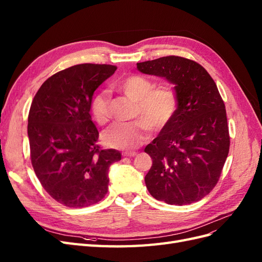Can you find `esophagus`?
I'll return each instance as SVG.
<instances>
[{
	"label": "esophagus",
	"mask_w": 262,
	"mask_h": 262,
	"mask_svg": "<svg viewBox=\"0 0 262 262\" xmlns=\"http://www.w3.org/2000/svg\"><path fill=\"white\" fill-rule=\"evenodd\" d=\"M122 155L125 157H134L137 155V152H124L122 153Z\"/></svg>",
	"instance_id": "obj_1"
}]
</instances>
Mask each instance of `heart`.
Returning <instances> with one entry per match:
<instances>
[{"instance_id": "heart-1", "label": "heart", "mask_w": 262, "mask_h": 262, "mask_svg": "<svg viewBox=\"0 0 262 262\" xmlns=\"http://www.w3.org/2000/svg\"><path fill=\"white\" fill-rule=\"evenodd\" d=\"M116 87L136 101L134 117L140 118L128 123H115L102 133L108 146L121 149L136 148L147 138L148 125L161 130L175 116L178 107L177 95L169 86L154 87L152 81L142 75H130L116 83ZM93 118L104 125L109 120V96L104 91L96 93L91 101Z\"/></svg>"}]
</instances>
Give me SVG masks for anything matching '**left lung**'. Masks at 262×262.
<instances>
[{
  "label": "left lung",
  "mask_w": 262,
  "mask_h": 262,
  "mask_svg": "<svg viewBox=\"0 0 262 262\" xmlns=\"http://www.w3.org/2000/svg\"><path fill=\"white\" fill-rule=\"evenodd\" d=\"M141 73L173 86L177 112L144 152L153 160L145 185L153 198L186 205L215 187L229 150L224 101L199 63L176 55L137 63Z\"/></svg>",
  "instance_id": "obj_1"
}]
</instances>
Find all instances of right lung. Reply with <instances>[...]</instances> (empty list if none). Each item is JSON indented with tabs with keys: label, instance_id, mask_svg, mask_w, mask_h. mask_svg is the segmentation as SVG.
Segmentation results:
<instances>
[{
	"label": "right lung",
	"instance_id": "add662e5",
	"mask_svg": "<svg viewBox=\"0 0 262 262\" xmlns=\"http://www.w3.org/2000/svg\"><path fill=\"white\" fill-rule=\"evenodd\" d=\"M117 68L84 63L49 77L38 90L28 115L30 157L36 176L55 201L69 208L99 202L108 191L117 149H100L92 121L94 92Z\"/></svg>",
	"mask_w": 262,
	"mask_h": 262
}]
</instances>
